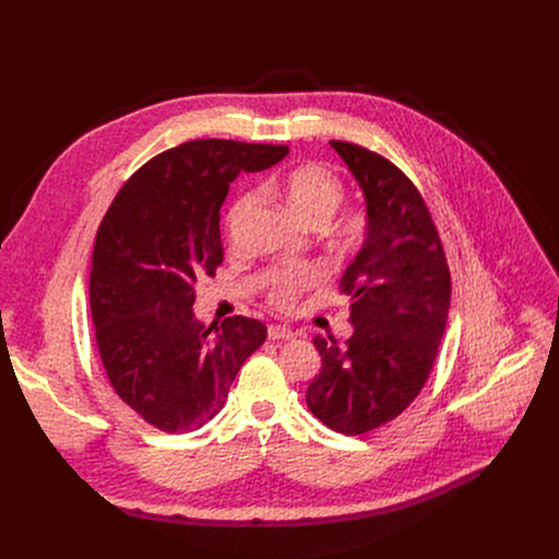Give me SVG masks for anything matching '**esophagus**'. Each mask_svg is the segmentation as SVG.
I'll return each mask as SVG.
<instances>
[{"mask_svg":"<svg viewBox=\"0 0 559 559\" xmlns=\"http://www.w3.org/2000/svg\"><path fill=\"white\" fill-rule=\"evenodd\" d=\"M296 334L289 330V328H285V325H270L267 328V338L270 341H292Z\"/></svg>","mask_w":559,"mask_h":559,"instance_id":"obj_1","label":"esophagus"}]
</instances>
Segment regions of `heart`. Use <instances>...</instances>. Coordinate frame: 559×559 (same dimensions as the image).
<instances>
[{
    "instance_id": "obj_1",
    "label": "heart",
    "mask_w": 559,
    "mask_h": 559,
    "mask_svg": "<svg viewBox=\"0 0 559 559\" xmlns=\"http://www.w3.org/2000/svg\"><path fill=\"white\" fill-rule=\"evenodd\" d=\"M263 190L281 197L298 218L313 227L328 223L345 197V186L341 177L321 164L296 166L283 177L267 179ZM252 203V194L236 199V203L227 212L229 231L241 223V218L250 212ZM367 234L369 216L365 210H349L332 225V241L343 252H356L365 243ZM323 278L325 272L318 265L285 267L272 276L267 298L276 307H292L305 289L316 287Z\"/></svg>"
}]
</instances>
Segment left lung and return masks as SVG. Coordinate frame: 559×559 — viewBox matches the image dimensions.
<instances>
[{"mask_svg":"<svg viewBox=\"0 0 559 559\" xmlns=\"http://www.w3.org/2000/svg\"><path fill=\"white\" fill-rule=\"evenodd\" d=\"M330 143L365 194L369 234L341 278L354 334L345 345L313 338L321 371L305 401L330 429L360 436L401 416L425 386L447 328L451 276L409 177L362 145Z\"/></svg>","mask_w":559,"mask_h":559,"instance_id":"left-lung-1","label":"left lung"}]
</instances>
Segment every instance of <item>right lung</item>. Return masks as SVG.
Returning <instances> with one entry per match:
<instances>
[{"label": "right lung", "instance_id": "right-lung-1", "mask_svg": "<svg viewBox=\"0 0 559 559\" xmlns=\"http://www.w3.org/2000/svg\"><path fill=\"white\" fill-rule=\"evenodd\" d=\"M287 145L197 139L156 154L119 190L93 250L91 309L112 389L166 433L201 429L225 405L267 330L246 316L214 330L194 316V285L223 263L221 205L238 173Z\"/></svg>", "mask_w": 559, "mask_h": 559}]
</instances>
